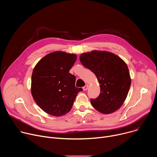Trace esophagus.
Returning <instances> with one entry per match:
<instances>
[{
  "instance_id": "obj_1",
  "label": "esophagus",
  "mask_w": 157,
  "mask_h": 157,
  "mask_svg": "<svg viewBox=\"0 0 157 157\" xmlns=\"http://www.w3.org/2000/svg\"><path fill=\"white\" fill-rule=\"evenodd\" d=\"M88 87H89V85H88V84H86V86H84L82 87V89H83L84 91H86L87 89H88Z\"/></svg>"
}]
</instances>
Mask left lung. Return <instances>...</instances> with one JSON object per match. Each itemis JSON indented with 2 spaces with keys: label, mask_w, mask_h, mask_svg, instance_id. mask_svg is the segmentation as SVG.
Returning <instances> with one entry per match:
<instances>
[{
  "label": "left lung",
  "mask_w": 157,
  "mask_h": 157,
  "mask_svg": "<svg viewBox=\"0 0 157 157\" xmlns=\"http://www.w3.org/2000/svg\"><path fill=\"white\" fill-rule=\"evenodd\" d=\"M80 61L93 72L100 84L101 93L91 99L93 107L104 114L114 113L124 102L131 84L127 64L108 52L94 50L80 55Z\"/></svg>",
  "instance_id": "8db88e82"
}]
</instances>
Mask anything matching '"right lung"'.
Returning a JSON list of instances; mask_svg holds the SVG:
<instances>
[{
	"label": "right lung",
	"mask_w": 157,
	"mask_h": 157,
	"mask_svg": "<svg viewBox=\"0 0 157 157\" xmlns=\"http://www.w3.org/2000/svg\"><path fill=\"white\" fill-rule=\"evenodd\" d=\"M77 56L55 52L41 58L32 76L31 91L36 104L48 114L61 116L70 111L82 88L75 86L76 77L69 73Z\"/></svg>",
	"instance_id": "1"
}]
</instances>
